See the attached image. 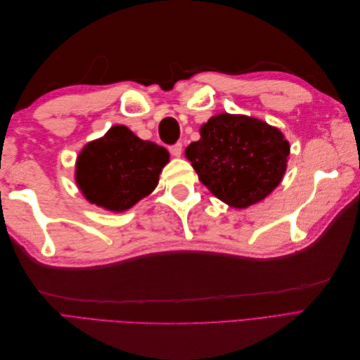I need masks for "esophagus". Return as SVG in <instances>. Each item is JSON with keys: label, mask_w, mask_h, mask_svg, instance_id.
Returning <instances> with one entry per match:
<instances>
[{"label": "esophagus", "mask_w": 360, "mask_h": 360, "mask_svg": "<svg viewBox=\"0 0 360 360\" xmlns=\"http://www.w3.org/2000/svg\"><path fill=\"white\" fill-rule=\"evenodd\" d=\"M181 151H183L181 144H174V146L169 147V153H171V156H174V158H180V156H181Z\"/></svg>", "instance_id": "esophagus-1"}]
</instances>
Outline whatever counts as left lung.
I'll list each match as a JSON object with an SVG mask.
<instances>
[{
  "instance_id": "left-lung-1",
  "label": "left lung",
  "mask_w": 360,
  "mask_h": 360,
  "mask_svg": "<svg viewBox=\"0 0 360 360\" xmlns=\"http://www.w3.org/2000/svg\"><path fill=\"white\" fill-rule=\"evenodd\" d=\"M200 135L184 156L204 186L230 207L248 209L263 201L284 179L290 143L263 120L216 114L200 127Z\"/></svg>"
}]
</instances>
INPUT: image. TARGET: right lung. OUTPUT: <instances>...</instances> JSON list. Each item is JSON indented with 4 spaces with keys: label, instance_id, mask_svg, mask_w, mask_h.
Masks as SVG:
<instances>
[{
    "label": "right lung",
    "instance_id": "obj_1",
    "mask_svg": "<svg viewBox=\"0 0 360 360\" xmlns=\"http://www.w3.org/2000/svg\"><path fill=\"white\" fill-rule=\"evenodd\" d=\"M168 162L167 148L115 124L82 147L75 163V181L90 204L123 213L156 189Z\"/></svg>",
    "mask_w": 360,
    "mask_h": 360
}]
</instances>
